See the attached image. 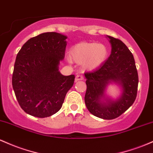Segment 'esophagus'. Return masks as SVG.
<instances>
[{"instance_id": "obj_1", "label": "esophagus", "mask_w": 153, "mask_h": 153, "mask_svg": "<svg viewBox=\"0 0 153 153\" xmlns=\"http://www.w3.org/2000/svg\"><path fill=\"white\" fill-rule=\"evenodd\" d=\"M83 79H84V77L82 75L79 74H76V78H75V80H76V81H79V80H83Z\"/></svg>"}]
</instances>
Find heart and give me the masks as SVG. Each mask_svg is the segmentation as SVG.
<instances>
[{"label": "heart", "mask_w": 153, "mask_h": 153, "mask_svg": "<svg viewBox=\"0 0 153 153\" xmlns=\"http://www.w3.org/2000/svg\"><path fill=\"white\" fill-rule=\"evenodd\" d=\"M71 59L82 63L85 69L92 71L99 68L108 56V50L103 44L97 42H80L71 48Z\"/></svg>", "instance_id": "b5f03b06"}]
</instances>
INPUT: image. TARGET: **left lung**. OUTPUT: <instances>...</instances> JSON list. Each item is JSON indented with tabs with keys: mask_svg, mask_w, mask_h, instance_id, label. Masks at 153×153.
Segmentation results:
<instances>
[{
	"mask_svg": "<svg viewBox=\"0 0 153 153\" xmlns=\"http://www.w3.org/2000/svg\"><path fill=\"white\" fill-rule=\"evenodd\" d=\"M111 45L108 59L93 72L85 74L87 91L85 102L94 116L111 120L123 114L134 102L138 87V74L131 51L121 40L107 36ZM110 83L121 88V95L112 99L106 95Z\"/></svg>",
	"mask_w": 153,
	"mask_h": 153,
	"instance_id": "1",
	"label": "left lung"
}]
</instances>
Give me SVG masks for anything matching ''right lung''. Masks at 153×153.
<instances>
[{
    "label": "right lung",
    "mask_w": 153,
    "mask_h": 153,
    "mask_svg": "<svg viewBox=\"0 0 153 153\" xmlns=\"http://www.w3.org/2000/svg\"><path fill=\"white\" fill-rule=\"evenodd\" d=\"M66 39L57 32H45L27 41L17 54L12 86L19 105L31 116L56 114L74 85V75L63 76L59 71Z\"/></svg>",
    "instance_id": "add662e5"
}]
</instances>
